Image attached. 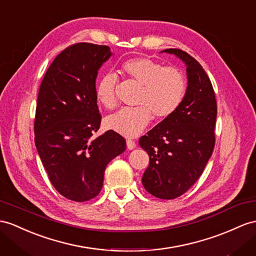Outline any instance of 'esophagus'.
<instances>
[{"label": "esophagus", "mask_w": 256, "mask_h": 256, "mask_svg": "<svg viewBox=\"0 0 256 256\" xmlns=\"http://www.w3.org/2000/svg\"><path fill=\"white\" fill-rule=\"evenodd\" d=\"M126 145H128V148L130 150L136 147V142L133 140H126Z\"/></svg>", "instance_id": "1"}]
</instances>
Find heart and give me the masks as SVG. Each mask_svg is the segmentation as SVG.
<instances>
[{
    "mask_svg": "<svg viewBox=\"0 0 256 256\" xmlns=\"http://www.w3.org/2000/svg\"><path fill=\"white\" fill-rule=\"evenodd\" d=\"M128 80L142 86L136 108H122L106 119V126L123 136L135 137L147 128L152 119L162 121L175 114L186 93V78L175 67H163L147 57L130 58L121 64ZM116 76L104 74L96 84L97 100L104 107L116 104Z\"/></svg>",
    "mask_w": 256,
    "mask_h": 256,
    "instance_id": "b5f03b06",
    "label": "heart"
}]
</instances>
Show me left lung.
Wrapping results in <instances>:
<instances>
[{
	"instance_id": "1",
	"label": "left lung",
	"mask_w": 256,
	"mask_h": 256,
	"mask_svg": "<svg viewBox=\"0 0 256 256\" xmlns=\"http://www.w3.org/2000/svg\"><path fill=\"white\" fill-rule=\"evenodd\" d=\"M186 64L188 86L180 108L140 138L149 156L142 182L160 199L185 194L203 173L215 145V93L202 66L178 48L164 50Z\"/></svg>"
}]
</instances>
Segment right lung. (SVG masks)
<instances>
[{
    "instance_id": "add662e5",
    "label": "right lung",
    "mask_w": 256,
    "mask_h": 256,
    "mask_svg": "<svg viewBox=\"0 0 256 256\" xmlns=\"http://www.w3.org/2000/svg\"><path fill=\"white\" fill-rule=\"evenodd\" d=\"M110 48L76 43L57 55L38 90L34 142L50 182L64 198L88 201L100 192L108 163L126 148L112 130L93 137L102 114L95 81Z\"/></svg>"
}]
</instances>
